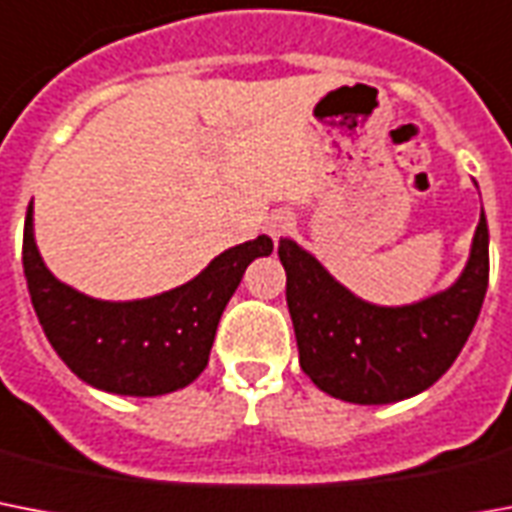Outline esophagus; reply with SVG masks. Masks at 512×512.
Masks as SVG:
<instances>
[{
    "mask_svg": "<svg viewBox=\"0 0 512 512\" xmlns=\"http://www.w3.org/2000/svg\"><path fill=\"white\" fill-rule=\"evenodd\" d=\"M264 230H267V235L272 237V240H280V237H285L293 230V216H290L288 211H277V214L269 216L267 224H264Z\"/></svg>",
    "mask_w": 512,
    "mask_h": 512,
    "instance_id": "1",
    "label": "esophagus"
}]
</instances>
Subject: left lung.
Masks as SVG:
<instances>
[{"mask_svg": "<svg viewBox=\"0 0 512 512\" xmlns=\"http://www.w3.org/2000/svg\"><path fill=\"white\" fill-rule=\"evenodd\" d=\"M277 256L301 370L320 391L351 404H394L431 388L463 351L489 285L484 211L460 277L412 304L359 298L290 237Z\"/></svg>", "mask_w": 512, "mask_h": 512, "instance_id": "8db88e82", "label": "left lung"}]
</instances>
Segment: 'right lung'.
I'll list each match as a JSON object with an SVG mask.
<instances>
[{
  "instance_id": "right-lung-1",
  "label": "right lung",
  "mask_w": 512,
  "mask_h": 512,
  "mask_svg": "<svg viewBox=\"0 0 512 512\" xmlns=\"http://www.w3.org/2000/svg\"><path fill=\"white\" fill-rule=\"evenodd\" d=\"M272 240L227 248L179 288L134 301H105L57 280L34 235V203L23 232V272L31 304L57 357L84 383L121 396H163L206 370L216 325L253 259Z\"/></svg>"
}]
</instances>
